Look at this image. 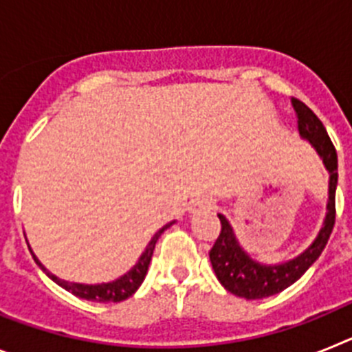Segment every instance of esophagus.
<instances>
[{"label": "esophagus", "mask_w": 352, "mask_h": 352, "mask_svg": "<svg viewBox=\"0 0 352 352\" xmlns=\"http://www.w3.org/2000/svg\"><path fill=\"white\" fill-rule=\"evenodd\" d=\"M213 210H214V203L208 197L194 199V201L190 203V206H188V211H190L192 214L203 213V211H213Z\"/></svg>", "instance_id": "obj_1"}]
</instances>
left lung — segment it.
<instances>
[{"label":"left lung","instance_id":"1","mask_svg":"<svg viewBox=\"0 0 352 352\" xmlns=\"http://www.w3.org/2000/svg\"><path fill=\"white\" fill-rule=\"evenodd\" d=\"M291 104L296 111L300 135L316 148L329 173L328 206H326L328 213H326L321 231L307 250L301 252L300 256L287 263L273 264V266L272 264H261L252 259L247 252L239 247L231 223L227 222L223 214H219L222 231L210 250L211 266H213V272L219 282L227 291L239 298H247V300L273 296L276 292H282L289 285L294 284L298 278H301V275L319 259L335 226V192H337L338 182L337 149H335L321 120L312 113V109L307 107L298 98H292Z\"/></svg>","mask_w":352,"mask_h":352}]
</instances>
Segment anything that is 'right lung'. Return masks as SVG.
Returning <instances> with one entry per match:
<instances>
[{"label":"right lung","mask_w":352,"mask_h":352,"mask_svg":"<svg viewBox=\"0 0 352 352\" xmlns=\"http://www.w3.org/2000/svg\"><path fill=\"white\" fill-rule=\"evenodd\" d=\"M173 223L174 222L166 223V226L162 227L160 231L155 232V236L148 243L146 250L142 252V256L139 257V261L135 263V266H133L130 272H126L125 275L120 276V278H116V280L107 282V284L88 285V284H74V282L61 280V278H58V276L52 275V273H49L47 270L43 268L42 263L36 259V256L33 254V250H31V248H30V252H31V256H33V259H35V263L38 264L43 272H45V275H47L49 278H52V280H54L58 285H61L65 291L72 292L74 296L82 298V300H88V301H96V303H118V301H123V300H126V298L132 296L133 292L139 289V285L142 284L146 273H148L149 261H151V256H153L155 245H157V241H158V238L162 236V232L166 231V229H169Z\"/></svg>","instance_id":"obj_1"}]
</instances>
